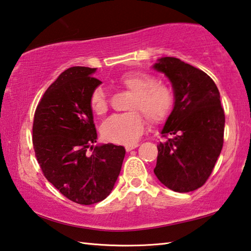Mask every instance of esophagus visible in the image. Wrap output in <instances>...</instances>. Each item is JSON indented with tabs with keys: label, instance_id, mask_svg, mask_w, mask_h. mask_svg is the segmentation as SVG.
Segmentation results:
<instances>
[{
	"label": "esophagus",
	"instance_id": "obj_1",
	"mask_svg": "<svg viewBox=\"0 0 251 251\" xmlns=\"http://www.w3.org/2000/svg\"><path fill=\"white\" fill-rule=\"evenodd\" d=\"M138 144H131V145H127L126 147H125V149H126V151H130V150H133V149H135V148H137L138 147Z\"/></svg>",
	"mask_w": 251,
	"mask_h": 251
}]
</instances>
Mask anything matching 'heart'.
Returning a JSON list of instances; mask_svg holds the SVG:
<instances>
[{"label":"heart","instance_id":"1","mask_svg":"<svg viewBox=\"0 0 251 251\" xmlns=\"http://www.w3.org/2000/svg\"><path fill=\"white\" fill-rule=\"evenodd\" d=\"M118 83L133 92L129 110H139L149 122L158 123L169 115L173 94L166 85L156 83V78L145 72H128L118 78ZM107 97L101 88L90 97V106L98 115L107 111ZM145 129V121L138 111L113 115L102 125V135L108 141L130 145L136 143Z\"/></svg>","mask_w":251,"mask_h":251}]
</instances>
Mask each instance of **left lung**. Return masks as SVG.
Returning a JSON list of instances; mask_svg holds the SVG:
<instances>
[{"mask_svg":"<svg viewBox=\"0 0 251 251\" xmlns=\"http://www.w3.org/2000/svg\"><path fill=\"white\" fill-rule=\"evenodd\" d=\"M152 69L173 89V108L158 144V180L175 192H191L206 182L223 148L225 114L216 84L204 71L173 57H161Z\"/></svg>","mask_w":251,"mask_h":251,"instance_id":"left-lung-1","label":"left lung"}]
</instances>
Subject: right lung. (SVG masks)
Segmentation results:
<instances>
[{"mask_svg": "<svg viewBox=\"0 0 251 251\" xmlns=\"http://www.w3.org/2000/svg\"><path fill=\"white\" fill-rule=\"evenodd\" d=\"M97 68L71 67L43 95L35 112L33 144L44 176L71 201L91 205L106 199L115 185L126 150L97 145L90 97L102 83ZM93 149L91 154L87 149Z\"/></svg>", "mask_w": 251, "mask_h": 251, "instance_id": "obj_1", "label": "right lung"}]
</instances>
